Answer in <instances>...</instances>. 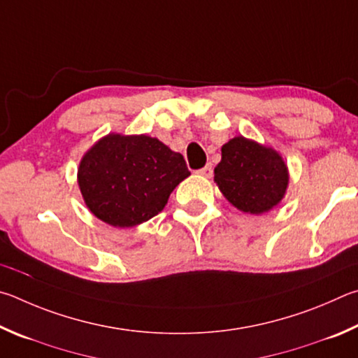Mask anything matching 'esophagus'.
<instances>
[{
	"label": "esophagus",
	"instance_id": "obj_1",
	"mask_svg": "<svg viewBox=\"0 0 358 358\" xmlns=\"http://www.w3.org/2000/svg\"><path fill=\"white\" fill-rule=\"evenodd\" d=\"M198 173L204 176V178H212V174H214V168H212V163H208V165L199 169Z\"/></svg>",
	"mask_w": 358,
	"mask_h": 358
}]
</instances>
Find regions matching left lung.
Returning a JSON list of instances; mask_svg holds the SVG:
<instances>
[{
  "instance_id": "obj_1",
  "label": "left lung",
  "mask_w": 358,
  "mask_h": 358,
  "mask_svg": "<svg viewBox=\"0 0 358 358\" xmlns=\"http://www.w3.org/2000/svg\"><path fill=\"white\" fill-rule=\"evenodd\" d=\"M214 179L231 204L258 215L281 201L287 187V168L273 149L236 136L222 148Z\"/></svg>"
}]
</instances>
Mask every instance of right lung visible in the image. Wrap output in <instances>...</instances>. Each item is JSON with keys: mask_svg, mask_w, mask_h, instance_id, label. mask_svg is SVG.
I'll return each mask as SVG.
<instances>
[{"mask_svg": "<svg viewBox=\"0 0 358 358\" xmlns=\"http://www.w3.org/2000/svg\"><path fill=\"white\" fill-rule=\"evenodd\" d=\"M189 176L184 157L157 138L108 135L81 160L78 185L94 215L111 227L130 228L162 212Z\"/></svg>", "mask_w": 358, "mask_h": 358, "instance_id": "1", "label": "right lung"}]
</instances>
